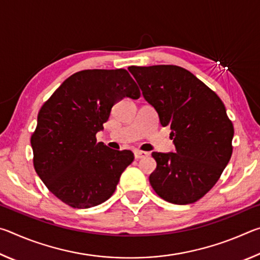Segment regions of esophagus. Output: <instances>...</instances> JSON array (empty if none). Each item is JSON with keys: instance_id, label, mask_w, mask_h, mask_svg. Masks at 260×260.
Masks as SVG:
<instances>
[{"instance_id": "esophagus-1", "label": "esophagus", "mask_w": 260, "mask_h": 260, "mask_svg": "<svg viewBox=\"0 0 260 260\" xmlns=\"http://www.w3.org/2000/svg\"><path fill=\"white\" fill-rule=\"evenodd\" d=\"M134 156L136 159H142V158H147L149 156V152L147 151H141V150H135Z\"/></svg>"}]
</instances>
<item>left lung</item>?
Listing matches in <instances>:
<instances>
[{
    "mask_svg": "<svg viewBox=\"0 0 260 260\" xmlns=\"http://www.w3.org/2000/svg\"><path fill=\"white\" fill-rule=\"evenodd\" d=\"M143 98L171 127L175 152H152L153 190L170 203H195L212 188L233 152L234 127L219 96L177 65L129 67Z\"/></svg>",
    "mask_w": 260,
    "mask_h": 260,
    "instance_id": "left-lung-1",
    "label": "left lung"
}]
</instances>
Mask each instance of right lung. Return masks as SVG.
<instances>
[{"label":"right lung","instance_id":"1","mask_svg":"<svg viewBox=\"0 0 260 260\" xmlns=\"http://www.w3.org/2000/svg\"><path fill=\"white\" fill-rule=\"evenodd\" d=\"M140 89L124 69L83 70L69 77L42 105L30 138L35 172L65 204L88 209L116 190L133 152L96 142L114 104Z\"/></svg>","mask_w":260,"mask_h":260}]
</instances>
